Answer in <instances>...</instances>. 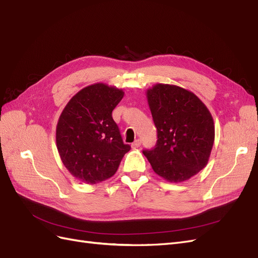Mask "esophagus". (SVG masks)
Here are the masks:
<instances>
[{"instance_id":"34e87169","label":"esophagus","mask_w":258,"mask_h":258,"mask_svg":"<svg viewBox=\"0 0 258 258\" xmlns=\"http://www.w3.org/2000/svg\"><path fill=\"white\" fill-rule=\"evenodd\" d=\"M141 145H142V142L139 141V139H136V141L132 144V148L136 149V148H138V147H141Z\"/></svg>"}]
</instances>
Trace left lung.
Listing matches in <instances>:
<instances>
[{"label": "left lung", "mask_w": 258, "mask_h": 258, "mask_svg": "<svg viewBox=\"0 0 258 258\" xmlns=\"http://www.w3.org/2000/svg\"><path fill=\"white\" fill-rule=\"evenodd\" d=\"M158 131L157 145L144 150L154 173L181 182L207 166L215 139L214 120L196 94L177 85L157 83L146 92Z\"/></svg>", "instance_id": "1"}]
</instances>
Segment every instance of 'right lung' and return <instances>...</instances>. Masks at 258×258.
<instances>
[{"label":"right lung","mask_w":258,"mask_h":258,"mask_svg":"<svg viewBox=\"0 0 258 258\" xmlns=\"http://www.w3.org/2000/svg\"><path fill=\"white\" fill-rule=\"evenodd\" d=\"M123 96V90L115 86L88 85L68 101L58 119V153L66 168L81 182L95 185L112 177L131 149L112 119V110Z\"/></svg>","instance_id":"add662e5"}]
</instances>
